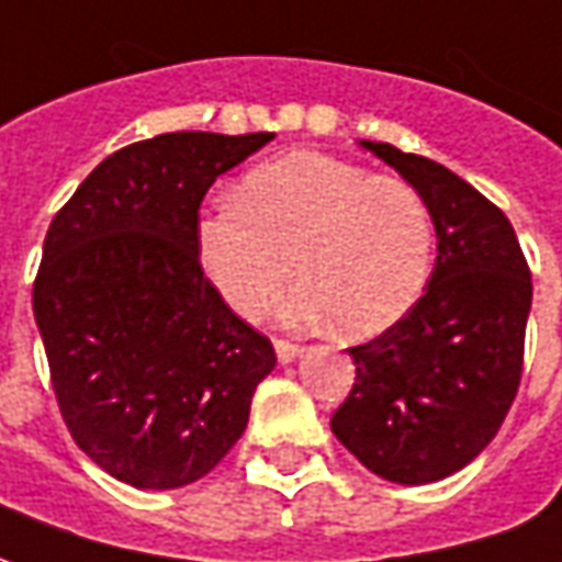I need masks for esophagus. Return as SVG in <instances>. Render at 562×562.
I'll return each mask as SVG.
<instances>
[{
	"instance_id": "esophagus-1",
	"label": "esophagus",
	"mask_w": 562,
	"mask_h": 562,
	"mask_svg": "<svg viewBox=\"0 0 562 562\" xmlns=\"http://www.w3.org/2000/svg\"><path fill=\"white\" fill-rule=\"evenodd\" d=\"M273 347H277V359H280L282 364H289V362H294V359H297V356H301V347H297V344H292V340H273Z\"/></svg>"
}]
</instances>
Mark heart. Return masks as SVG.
Here are the masks:
<instances>
[{"label": "heart", "instance_id": "heart-1", "mask_svg": "<svg viewBox=\"0 0 562 562\" xmlns=\"http://www.w3.org/2000/svg\"><path fill=\"white\" fill-rule=\"evenodd\" d=\"M200 268L231 310L258 316L292 273L280 313L331 316L335 331L371 337L414 307L431 270V213L417 188L322 151H289L249 170L237 200L194 227Z\"/></svg>", "mask_w": 562, "mask_h": 562}]
</instances>
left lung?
I'll return each mask as SVG.
<instances>
[{"label":"left lung","instance_id":"obj_1","mask_svg":"<svg viewBox=\"0 0 562 562\" xmlns=\"http://www.w3.org/2000/svg\"><path fill=\"white\" fill-rule=\"evenodd\" d=\"M362 145L423 194L438 258L417 304L349 347L356 380L331 431L380 477L431 484L465 469L512 411L532 280L512 222L477 188L423 155Z\"/></svg>","mask_w":562,"mask_h":562}]
</instances>
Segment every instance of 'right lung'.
<instances>
[{
	"label": "right lung",
	"mask_w": 562,
	"mask_h": 562,
	"mask_svg": "<svg viewBox=\"0 0 562 562\" xmlns=\"http://www.w3.org/2000/svg\"><path fill=\"white\" fill-rule=\"evenodd\" d=\"M273 133H160L90 172L54 215L33 282L50 386L76 445L139 490L210 474L249 423L277 352L203 277L215 179Z\"/></svg>",
	"instance_id": "add662e5"
}]
</instances>
